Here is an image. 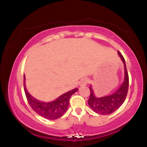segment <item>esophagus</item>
Wrapping results in <instances>:
<instances>
[{"label": "esophagus", "mask_w": 147, "mask_h": 147, "mask_svg": "<svg viewBox=\"0 0 147 147\" xmlns=\"http://www.w3.org/2000/svg\"><path fill=\"white\" fill-rule=\"evenodd\" d=\"M88 83V79L87 78H82V80H80V86H84V85H86V84Z\"/></svg>", "instance_id": "esophagus-1"}]
</instances>
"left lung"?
Instances as JSON below:
<instances>
[{
    "mask_svg": "<svg viewBox=\"0 0 147 147\" xmlns=\"http://www.w3.org/2000/svg\"><path fill=\"white\" fill-rule=\"evenodd\" d=\"M118 54L123 61L124 69H125V71H124L125 78L121 87L114 94L107 96V97H100V98L95 97L92 87H90V95L87 102H88L89 106L92 108V109H93L94 112L97 114L103 115L112 114L121 107V105L124 103L127 95L129 88V75L124 57L119 52H118Z\"/></svg>",
    "mask_w": 147,
    "mask_h": 147,
    "instance_id": "8db88e82",
    "label": "left lung"
}]
</instances>
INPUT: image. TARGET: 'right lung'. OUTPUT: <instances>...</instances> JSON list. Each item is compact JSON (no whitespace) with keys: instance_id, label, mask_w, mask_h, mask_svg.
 <instances>
[{"instance_id":"right-lung-1","label":"right lung","mask_w":147,"mask_h":147,"mask_svg":"<svg viewBox=\"0 0 147 147\" xmlns=\"http://www.w3.org/2000/svg\"><path fill=\"white\" fill-rule=\"evenodd\" d=\"M78 90V89L77 88L74 89L71 91L63 94L55 101L45 103V102L38 101V100H35L34 97H32L28 92L24 85L25 93H26V98H27L30 106L37 114L40 115L41 117L45 118V119L51 120L57 119L61 117L66 112L68 106H69V98Z\"/></svg>"}]
</instances>
